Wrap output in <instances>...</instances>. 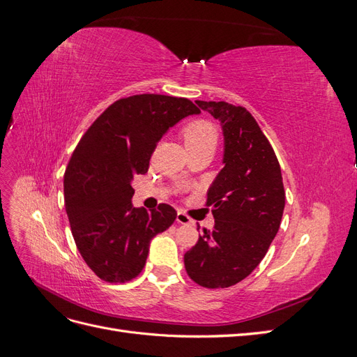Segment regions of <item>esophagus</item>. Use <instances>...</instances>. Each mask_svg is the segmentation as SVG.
Instances as JSON below:
<instances>
[{"label":"esophagus","instance_id":"obj_1","mask_svg":"<svg viewBox=\"0 0 357 357\" xmlns=\"http://www.w3.org/2000/svg\"><path fill=\"white\" fill-rule=\"evenodd\" d=\"M176 220H177V223H180V225H190V223H193L185 213H180V211L177 213Z\"/></svg>","mask_w":357,"mask_h":357}]
</instances>
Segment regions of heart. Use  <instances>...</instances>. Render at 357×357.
<instances>
[{
  "instance_id": "1",
  "label": "heart",
  "mask_w": 357,
  "mask_h": 357,
  "mask_svg": "<svg viewBox=\"0 0 357 357\" xmlns=\"http://www.w3.org/2000/svg\"><path fill=\"white\" fill-rule=\"evenodd\" d=\"M183 138H185L186 147L215 144V128L207 121H195L186 125L183 129Z\"/></svg>"
}]
</instances>
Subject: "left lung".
Returning a JSON list of instances; mask_svg holds the SVG:
<instances>
[{
    "instance_id": "8db88e82",
    "label": "left lung",
    "mask_w": 357,
    "mask_h": 357,
    "mask_svg": "<svg viewBox=\"0 0 357 357\" xmlns=\"http://www.w3.org/2000/svg\"><path fill=\"white\" fill-rule=\"evenodd\" d=\"M195 102L220 122L223 168L207 193L214 228L204 229L185 266L199 286L223 289L250 275L275 238L286 201L283 177L271 144L245 109Z\"/></svg>"
}]
</instances>
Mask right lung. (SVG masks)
<instances>
[{"mask_svg": "<svg viewBox=\"0 0 357 357\" xmlns=\"http://www.w3.org/2000/svg\"><path fill=\"white\" fill-rule=\"evenodd\" d=\"M186 98L143 93L113 102L82 137L63 176L75 245L104 282L125 283L143 271L150 243L174 223L168 204L134 208L132 181L169 128L199 114Z\"/></svg>", "mask_w": 357, "mask_h": 357, "instance_id": "add662e5", "label": "right lung"}]
</instances>
